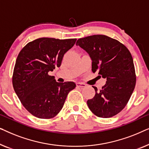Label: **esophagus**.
<instances>
[{
    "mask_svg": "<svg viewBox=\"0 0 149 149\" xmlns=\"http://www.w3.org/2000/svg\"><path fill=\"white\" fill-rule=\"evenodd\" d=\"M77 86L79 87H81V88H83V87H86V85H85V83H77Z\"/></svg>",
    "mask_w": 149,
    "mask_h": 149,
    "instance_id": "34e87169",
    "label": "esophagus"
}]
</instances>
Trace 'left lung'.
<instances>
[{"label": "left lung", "mask_w": 149, "mask_h": 149, "mask_svg": "<svg viewBox=\"0 0 149 149\" xmlns=\"http://www.w3.org/2000/svg\"><path fill=\"white\" fill-rule=\"evenodd\" d=\"M76 45L91 57L92 72L97 71L107 78L100 90L93 86L95 94L87 102L89 109L101 118L117 115L127 105L135 88L136 76L131 53L119 40L102 34L79 38Z\"/></svg>", "instance_id": "1"}]
</instances>
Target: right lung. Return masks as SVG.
I'll return each instance as SVG.
<instances>
[{
  "instance_id": "1",
  "label": "right lung",
  "mask_w": 149,
  "mask_h": 149,
  "mask_svg": "<svg viewBox=\"0 0 149 149\" xmlns=\"http://www.w3.org/2000/svg\"><path fill=\"white\" fill-rule=\"evenodd\" d=\"M77 38H40L20 51L13 69L12 83L24 108L39 119H52L62 110L74 82L58 83L49 71L60 67L64 54Z\"/></svg>"
}]
</instances>
